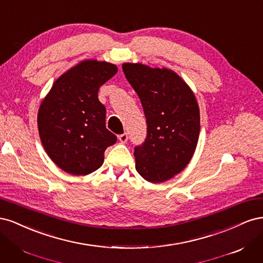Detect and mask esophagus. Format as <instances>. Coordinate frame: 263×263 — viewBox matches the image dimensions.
Wrapping results in <instances>:
<instances>
[{
    "instance_id": "1",
    "label": "esophagus",
    "mask_w": 263,
    "mask_h": 263,
    "mask_svg": "<svg viewBox=\"0 0 263 263\" xmlns=\"http://www.w3.org/2000/svg\"><path fill=\"white\" fill-rule=\"evenodd\" d=\"M118 139H119V141L122 142V144H125V142H126L127 140H128V135H127L126 133H124V134H122V135H119Z\"/></svg>"
}]
</instances>
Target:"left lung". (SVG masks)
<instances>
[{"instance_id":"obj_1","label":"left lung","mask_w":263,"mask_h":263,"mask_svg":"<svg viewBox=\"0 0 263 263\" xmlns=\"http://www.w3.org/2000/svg\"><path fill=\"white\" fill-rule=\"evenodd\" d=\"M125 77L140 99L147 137L135 148L136 170L146 181L162 183L192 159L200 135V107L183 79L166 68L123 63Z\"/></svg>"}]
</instances>
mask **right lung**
<instances>
[{"label": "right lung", "instance_id": "right-lung-1", "mask_svg": "<svg viewBox=\"0 0 263 263\" xmlns=\"http://www.w3.org/2000/svg\"><path fill=\"white\" fill-rule=\"evenodd\" d=\"M117 72L106 61L83 60L62 73L41 103L37 115L44 149L60 169L73 176L98 170L104 151L116 142L106 129L100 86Z\"/></svg>", "mask_w": 263, "mask_h": 263}]
</instances>
